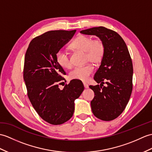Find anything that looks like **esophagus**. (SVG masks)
<instances>
[{"label": "esophagus", "mask_w": 152, "mask_h": 152, "mask_svg": "<svg viewBox=\"0 0 152 152\" xmlns=\"http://www.w3.org/2000/svg\"><path fill=\"white\" fill-rule=\"evenodd\" d=\"M83 86H84V87L86 88V89L89 88V86H88V84H87L86 83H83Z\"/></svg>", "instance_id": "obj_1"}]
</instances>
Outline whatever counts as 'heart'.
I'll return each mask as SVG.
<instances>
[{
  "mask_svg": "<svg viewBox=\"0 0 152 152\" xmlns=\"http://www.w3.org/2000/svg\"><path fill=\"white\" fill-rule=\"evenodd\" d=\"M74 50L86 52V61H91L94 64H98L103 60L105 53V46L104 41L100 39H93L91 37L80 35L74 40L70 45ZM56 61L63 69L71 67V62L68 56L62 50H58L56 54ZM93 66L91 63L77 66L69 74L71 80H78L82 82L86 81L93 71Z\"/></svg>",
  "mask_w": 152,
  "mask_h": 152,
  "instance_id": "b5f03b06",
  "label": "heart"
}]
</instances>
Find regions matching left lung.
I'll use <instances>...</instances> for the list:
<instances>
[{"label": "left lung", "instance_id": "1", "mask_svg": "<svg viewBox=\"0 0 152 152\" xmlns=\"http://www.w3.org/2000/svg\"><path fill=\"white\" fill-rule=\"evenodd\" d=\"M80 32L95 35L105 44V56L94 76V80L101 84L89 86L95 95L91 105L96 117L113 121L124 111L133 89V63L128 47L118 33L103 26Z\"/></svg>", "mask_w": 152, "mask_h": 152}]
</instances>
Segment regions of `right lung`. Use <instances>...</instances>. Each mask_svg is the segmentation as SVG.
<instances>
[{
	"label": "right lung",
	"instance_id": "add662e5",
	"mask_svg": "<svg viewBox=\"0 0 152 152\" xmlns=\"http://www.w3.org/2000/svg\"><path fill=\"white\" fill-rule=\"evenodd\" d=\"M73 30L48 31L34 38L24 57L23 77L27 94L37 114L52 125L68 121L75 111V100L84 89L80 80H72L63 90L59 85L66 72L56 54L72 37Z\"/></svg>",
	"mask_w": 152,
	"mask_h": 152
}]
</instances>
